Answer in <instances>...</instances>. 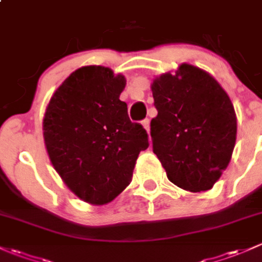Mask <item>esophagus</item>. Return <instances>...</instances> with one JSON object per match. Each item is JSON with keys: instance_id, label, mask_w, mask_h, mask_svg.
<instances>
[{"instance_id": "1", "label": "esophagus", "mask_w": 262, "mask_h": 262, "mask_svg": "<svg viewBox=\"0 0 262 262\" xmlns=\"http://www.w3.org/2000/svg\"><path fill=\"white\" fill-rule=\"evenodd\" d=\"M142 126H143V127H145L146 131L150 132V120H148V119L143 120L142 121Z\"/></svg>"}]
</instances>
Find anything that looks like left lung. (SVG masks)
I'll return each instance as SVG.
<instances>
[{"label": "left lung", "mask_w": 262, "mask_h": 262, "mask_svg": "<svg viewBox=\"0 0 262 262\" xmlns=\"http://www.w3.org/2000/svg\"><path fill=\"white\" fill-rule=\"evenodd\" d=\"M157 116L151 120L154 152L176 186L211 190L231 160L237 120L229 95L209 72L181 63L151 83Z\"/></svg>", "instance_id": "left-lung-1"}]
</instances>
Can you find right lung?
<instances>
[{
    "mask_svg": "<svg viewBox=\"0 0 262 262\" xmlns=\"http://www.w3.org/2000/svg\"><path fill=\"white\" fill-rule=\"evenodd\" d=\"M123 75L83 66L52 95L42 121L50 161L67 187L91 205H106L130 184L136 160L148 147L146 130L131 122L120 100Z\"/></svg>",
    "mask_w": 262,
    "mask_h": 262,
    "instance_id": "obj_1",
    "label": "right lung"
}]
</instances>
